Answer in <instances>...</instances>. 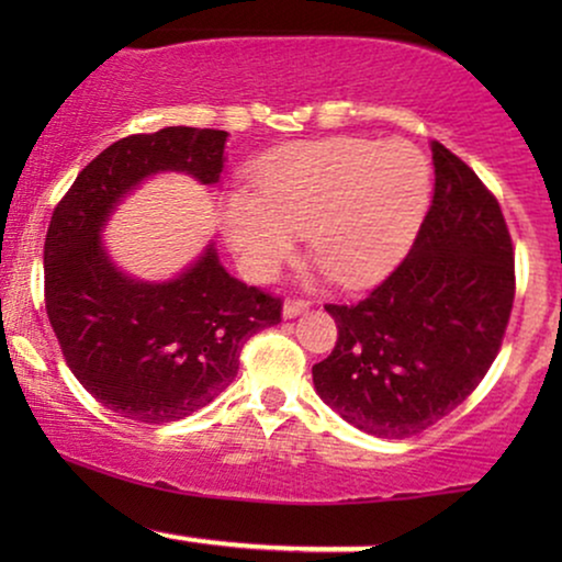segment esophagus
I'll use <instances>...</instances> for the list:
<instances>
[{
	"instance_id": "obj_1",
	"label": "esophagus",
	"mask_w": 562,
	"mask_h": 562,
	"mask_svg": "<svg viewBox=\"0 0 562 562\" xmlns=\"http://www.w3.org/2000/svg\"><path fill=\"white\" fill-rule=\"evenodd\" d=\"M308 308V301H303V299H288L285 301V308H282V314H285V317L290 319V317H299V314H303Z\"/></svg>"
}]
</instances>
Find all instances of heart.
Returning <instances> with one entry per match:
<instances>
[{
  "instance_id": "obj_1",
  "label": "heart",
  "mask_w": 562,
  "mask_h": 562,
  "mask_svg": "<svg viewBox=\"0 0 562 562\" xmlns=\"http://www.w3.org/2000/svg\"><path fill=\"white\" fill-rule=\"evenodd\" d=\"M430 166L415 145L333 137L277 150L256 195L232 192L222 224L248 274L269 280L306 232L312 259L346 288L378 280L425 214Z\"/></svg>"
}]
</instances>
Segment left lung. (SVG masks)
Segmentation results:
<instances>
[{
    "label": "left lung",
    "mask_w": 562,
    "mask_h": 562,
    "mask_svg": "<svg viewBox=\"0 0 562 562\" xmlns=\"http://www.w3.org/2000/svg\"><path fill=\"white\" fill-rule=\"evenodd\" d=\"M434 200L409 254L357 303H325L338 327L312 367L327 404L378 438H409L479 389L515 299L513 237L499 200L434 142Z\"/></svg>",
    "instance_id": "left-lung-1"
}]
</instances>
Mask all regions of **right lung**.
I'll list each match as a JSON object with an SVG mask.
<instances>
[{
  "instance_id": "right-lung-1",
  "label": "right lung",
  "mask_w": 562,
  "mask_h": 562,
  "mask_svg": "<svg viewBox=\"0 0 562 562\" xmlns=\"http://www.w3.org/2000/svg\"><path fill=\"white\" fill-rule=\"evenodd\" d=\"M227 132L169 126L132 134L83 166L44 237V306L76 380L115 415L164 425L235 380L245 340L282 319V299L224 272L214 248L171 282L132 280L105 256L113 205L158 171L218 182Z\"/></svg>"
}]
</instances>
